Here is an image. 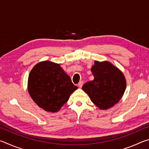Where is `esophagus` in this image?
Wrapping results in <instances>:
<instances>
[{
    "instance_id": "obj_1",
    "label": "esophagus",
    "mask_w": 149,
    "mask_h": 149,
    "mask_svg": "<svg viewBox=\"0 0 149 149\" xmlns=\"http://www.w3.org/2000/svg\"><path fill=\"white\" fill-rule=\"evenodd\" d=\"M83 84H84V81H79V84H78V86H79V87L81 88V87L83 86Z\"/></svg>"
}]
</instances>
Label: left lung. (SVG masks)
Segmentation results:
<instances>
[{"label":"left lung","instance_id":"left-lung-1","mask_svg":"<svg viewBox=\"0 0 149 149\" xmlns=\"http://www.w3.org/2000/svg\"><path fill=\"white\" fill-rule=\"evenodd\" d=\"M94 79L83 85L82 89L100 110H108L122 99L126 79L120 69L108 61H95L91 68Z\"/></svg>","mask_w":149,"mask_h":149}]
</instances>
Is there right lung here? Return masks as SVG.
I'll return each instance as SVG.
<instances>
[{"label":"right lung","instance_id":"right-lung-1","mask_svg":"<svg viewBox=\"0 0 149 149\" xmlns=\"http://www.w3.org/2000/svg\"><path fill=\"white\" fill-rule=\"evenodd\" d=\"M77 89L60 65L46 60L30 72L27 91L33 100L47 112H57Z\"/></svg>","mask_w":149,"mask_h":149}]
</instances>
